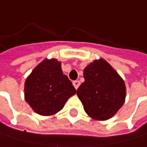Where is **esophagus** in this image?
Returning a JSON list of instances; mask_svg holds the SVG:
<instances>
[{
	"mask_svg": "<svg viewBox=\"0 0 147 147\" xmlns=\"http://www.w3.org/2000/svg\"><path fill=\"white\" fill-rule=\"evenodd\" d=\"M73 86H74V87L76 89L78 88V86H80V82L78 80H75V81H73Z\"/></svg>",
	"mask_w": 147,
	"mask_h": 147,
	"instance_id": "1",
	"label": "esophagus"
}]
</instances>
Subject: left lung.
<instances>
[{
    "instance_id": "1",
    "label": "left lung",
    "mask_w": 147,
    "mask_h": 147,
    "mask_svg": "<svg viewBox=\"0 0 147 147\" xmlns=\"http://www.w3.org/2000/svg\"><path fill=\"white\" fill-rule=\"evenodd\" d=\"M84 78L77 95L86 113L99 121L113 117L125 100L123 78L104 59L95 60L84 68Z\"/></svg>"
}]
</instances>
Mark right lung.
I'll list each match as a JSON object with an SVG mask.
<instances>
[{
	"instance_id": "1",
	"label": "right lung",
	"mask_w": 147,
	"mask_h": 147,
	"mask_svg": "<svg viewBox=\"0 0 147 147\" xmlns=\"http://www.w3.org/2000/svg\"><path fill=\"white\" fill-rule=\"evenodd\" d=\"M76 92L56 59H45L33 69L24 83V99L40 115L56 114Z\"/></svg>"
}]
</instances>
